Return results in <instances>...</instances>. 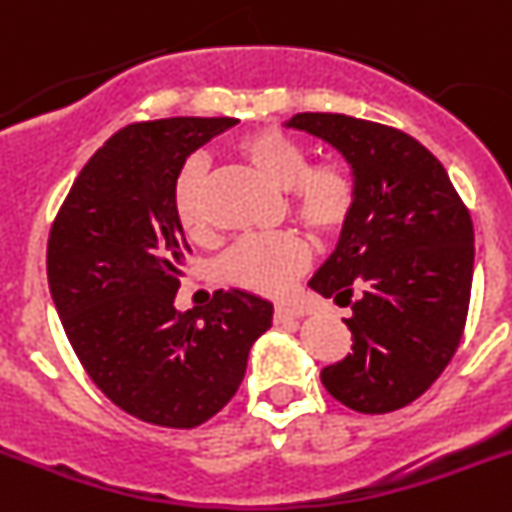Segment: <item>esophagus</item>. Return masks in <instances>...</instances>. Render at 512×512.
I'll list each match as a JSON object with an SVG mask.
<instances>
[{
  "label": "esophagus",
  "mask_w": 512,
  "mask_h": 512,
  "mask_svg": "<svg viewBox=\"0 0 512 512\" xmlns=\"http://www.w3.org/2000/svg\"><path fill=\"white\" fill-rule=\"evenodd\" d=\"M305 310L300 305H275V321H295V318H303Z\"/></svg>",
  "instance_id": "1"
}]
</instances>
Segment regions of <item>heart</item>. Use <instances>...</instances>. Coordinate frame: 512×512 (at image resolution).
Here are the masks:
<instances>
[{"label":"heart","mask_w":512,"mask_h":512,"mask_svg":"<svg viewBox=\"0 0 512 512\" xmlns=\"http://www.w3.org/2000/svg\"><path fill=\"white\" fill-rule=\"evenodd\" d=\"M237 154L255 166L270 184L288 189L295 217L318 237L338 232L356 207V179L336 161L310 166L303 143L278 128H257L237 143ZM202 156L186 161L176 174L171 204L186 234L204 237L209 229L204 214ZM308 265V247L295 232H265L240 237L214 262L219 283L257 295H280Z\"/></svg>","instance_id":"heart-1"}]
</instances>
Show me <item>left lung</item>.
Returning <instances> with one entry per match:
<instances>
[{
  "instance_id": "1",
  "label": "left lung",
  "mask_w": 512,
  "mask_h": 512,
  "mask_svg": "<svg viewBox=\"0 0 512 512\" xmlns=\"http://www.w3.org/2000/svg\"><path fill=\"white\" fill-rule=\"evenodd\" d=\"M331 143L351 166L356 207L310 288L351 305L353 351L321 371L333 399L361 414L407 407L460 346L475 232L444 166L404 131L298 113L285 123Z\"/></svg>"
}]
</instances>
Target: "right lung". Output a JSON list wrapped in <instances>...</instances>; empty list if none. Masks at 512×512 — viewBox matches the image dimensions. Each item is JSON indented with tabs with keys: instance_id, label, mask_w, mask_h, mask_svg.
<instances>
[{
	"instance_id": "add662e5",
	"label": "right lung",
	"mask_w": 512,
	"mask_h": 512,
	"mask_svg": "<svg viewBox=\"0 0 512 512\" xmlns=\"http://www.w3.org/2000/svg\"><path fill=\"white\" fill-rule=\"evenodd\" d=\"M237 118H164L113 133L83 166L47 242V283L73 351L100 391L148 424L191 429L240 389L272 303L217 290L176 310L184 229L176 174Z\"/></svg>"
}]
</instances>
